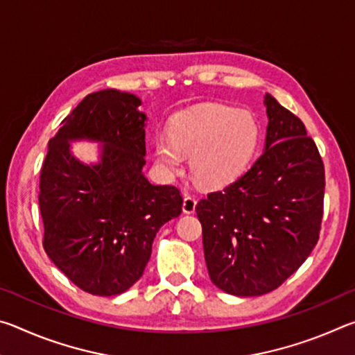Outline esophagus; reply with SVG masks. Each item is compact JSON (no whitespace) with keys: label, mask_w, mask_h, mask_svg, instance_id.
I'll return each mask as SVG.
<instances>
[{"label":"esophagus","mask_w":355,"mask_h":355,"mask_svg":"<svg viewBox=\"0 0 355 355\" xmlns=\"http://www.w3.org/2000/svg\"><path fill=\"white\" fill-rule=\"evenodd\" d=\"M196 205H197V199L194 196L186 194L184 200H183V213L186 214H192L196 211Z\"/></svg>","instance_id":"esophagus-1"}]
</instances>
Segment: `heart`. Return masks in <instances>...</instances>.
I'll return each mask as SVG.
<instances>
[{
  "mask_svg": "<svg viewBox=\"0 0 355 355\" xmlns=\"http://www.w3.org/2000/svg\"><path fill=\"white\" fill-rule=\"evenodd\" d=\"M258 142L260 125L250 111L208 103L177 114L171 135L156 136L155 156L164 172L178 173L188 155L196 182L222 186L241 173Z\"/></svg>",
  "mask_w": 355,
  "mask_h": 355,
  "instance_id": "b5f03b06",
  "label": "heart"
}]
</instances>
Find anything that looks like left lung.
Returning a JSON list of instances; mask_svg holds the SVG:
<instances>
[{"instance_id":"left-lung-1","label":"left lung","mask_w":355,"mask_h":355,"mask_svg":"<svg viewBox=\"0 0 355 355\" xmlns=\"http://www.w3.org/2000/svg\"><path fill=\"white\" fill-rule=\"evenodd\" d=\"M266 142L249 171L196 205L209 279L261 296L299 269L320 239L324 164L302 120L264 95Z\"/></svg>"}]
</instances>
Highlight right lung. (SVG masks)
Segmentation results:
<instances>
[{
	"mask_svg": "<svg viewBox=\"0 0 355 355\" xmlns=\"http://www.w3.org/2000/svg\"><path fill=\"white\" fill-rule=\"evenodd\" d=\"M133 94H89L67 117L40 171L39 207L44 249L51 261L95 296H116L142 277L156 232L178 218L175 186L152 184L146 164V120ZM100 141L101 161L86 165L69 152L71 140Z\"/></svg>",
	"mask_w": 355,
	"mask_h": 355,
	"instance_id": "1",
	"label": "right lung"
}]
</instances>
